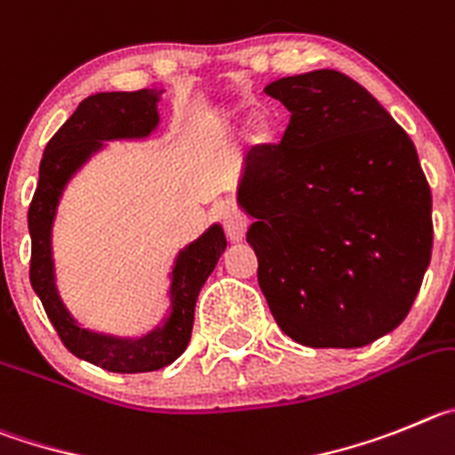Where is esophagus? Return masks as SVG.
Instances as JSON below:
<instances>
[{"label": "esophagus", "instance_id": "1", "mask_svg": "<svg viewBox=\"0 0 455 455\" xmlns=\"http://www.w3.org/2000/svg\"><path fill=\"white\" fill-rule=\"evenodd\" d=\"M224 224V233L231 243H243L244 233H247V220L240 215L237 211H227L222 218Z\"/></svg>", "mask_w": 455, "mask_h": 455}]
</instances>
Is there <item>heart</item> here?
Here are the masks:
<instances>
[{
    "mask_svg": "<svg viewBox=\"0 0 455 455\" xmlns=\"http://www.w3.org/2000/svg\"><path fill=\"white\" fill-rule=\"evenodd\" d=\"M258 133H260V136H263V133H265V129H260V131H258Z\"/></svg>",
    "mask_w": 455,
    "mask_h": 455,
    "instance_id": "1",
    "label": "heart"
}]
</instances>
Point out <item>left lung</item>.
Here are the masks:
<instances>
[{
  "label": "left lung",
  "mask_w": 455,
  "mask_h": 455,
  "mask_svg": "<svg viewBox=\"0 0 455 455\" xmlns=\"http://www.w3.org/2000/svg\"><path fill=\"white\" fill-rule=\"evenodd\" d=\"M290 110L244 158L237 204L276 324L299 345L354 349L390 333L431 263V188L408 133L335 69L265 88Z\"/></svg>",
  "instance_id": "1"
}]
</instances>
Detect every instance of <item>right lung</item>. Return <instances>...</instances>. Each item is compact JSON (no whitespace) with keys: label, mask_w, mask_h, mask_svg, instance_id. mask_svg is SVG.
Masks as SVG:
<instances>
[{"label":"right lung","mask_w":455,"mask_h":455,"mask_svg":"<svg viewBox=\"0 0 455 455\" xmlns=\"http://www.w3.org/2000/svg\"><path fill=\"white\" fill-rule=\"evenodd\" d=\"M158 92H97L79 104L68 122L47 142L40 161L38 188L28 206L31 233V267L28 278L43 301L49 322L54 324L60 342L76 358L88 360L101 370L117 374L156 371L167 367L186 351L195 324V304L199 290L218 265L227 249V237L220 224H212L202 237L188 244L172 269V313L161 326L138 339L110 338L92 333L76 324L63 306L56 290L54 260H52V224L65 183L88 161L101 140L147 138L158 126Z\"/></svg>","instance_id":"add662e5"}]
</instances>
